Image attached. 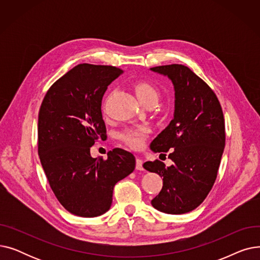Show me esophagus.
<instances>
[{
	"label": "esophagus",
	"instance_id": "obj_1",
	"mask_svg": "<svg viewBox=\"0 0 260 260\" xmlns=\"http://www.w3.org/2000/svg\"><path fill=\"white\" fill-rule=\"evenodd\" d=\"M142 160L140 158H137L136 159V170L138 171H142L143 170V167H142Z\"/></svg>",
	"mask_w": 260,
	"mask_h": 260
}]
</instances>
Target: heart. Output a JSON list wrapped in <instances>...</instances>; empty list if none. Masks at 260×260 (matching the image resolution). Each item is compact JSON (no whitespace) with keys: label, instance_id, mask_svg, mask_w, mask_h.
<instances>
[{"label":"heart","instance_id":"b5f03b06","mask_svg":"<svg viewBox=\"0 0 260 260\" xmlns=\"http://www.w3.org/2000/svg\"><path fill=\"white\" fill-rule=\"evenodd\" d=\"M135 91L140 101H145L149 98L158 99V89L157 87L146 81H141L136 83ZM148 128L145 126H139L135 128H127L121 132L118 135V138L129 145L133 148H140L144 145Z\"/></svg>","mask_w":260,"mask_h":260}]
</instances>
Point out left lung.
<instances>
[{"label": "left lung", "instance_id": "8db88e82", "mask_svg": "<svg viewBox=\"0 0 260 260\" xmlns=\"http://www.w3.org/2000/svg\"><path fill=\"white\" fill-rule=\"evenodd\" d=\"M151 71L167 76L175 90L174 118L149 146L155 153L170 151L174 163L143 165L163 177L152 206L167 214H184L200 206L216 180L225 145L222 108L212 88L187 66L163 65Z\"/></svg>", "mask_w": 260, "mask_h": 260}]
</instances>
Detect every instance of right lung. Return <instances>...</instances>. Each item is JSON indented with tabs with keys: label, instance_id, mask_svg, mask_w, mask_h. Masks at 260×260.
Instances as JSON below:
<instances>
[{
	"label": "right lung",
	"instance_id": "obj_1",
	"mask_svg": "<svg viewBox=\"0 0 260 260\" xmlns=\"http://www.w3.org/2000/svg\"><path fill=\"white\" fill-rule=\"evenodd\" d=\"M123 73L107 65L79 64L47 90L39 112L38 153L53 194L70 213L97 217L112 206L115 184L134 170L122 148L107 159L90 156L106 136L101 103L107 86Z\"/></svg>",
	"mask_w": 260,
	"mask_h": 260
}]
</instances>
